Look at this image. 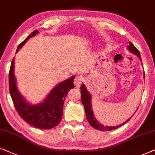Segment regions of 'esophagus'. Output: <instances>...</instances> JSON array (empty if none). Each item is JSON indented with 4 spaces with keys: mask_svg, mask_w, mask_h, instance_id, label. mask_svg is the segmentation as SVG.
Masks as SVG:
<instances>
[{
    "mask_svg": "<svg viewBox=\"0 0 155 155\" xmlns=\"http://www.w3.org/2000/svg\"><path fill=\"white\" fill-rule=\"evenodd\" d=\"M83 82V77L81 76H76L74 79V85L76 88H79L81 84Z\"/></svg>",
    "mask_w": 155,
    "mask_h": 155,
    "instance_id": "1",
    "label": "esophagus"
}]
</instances>
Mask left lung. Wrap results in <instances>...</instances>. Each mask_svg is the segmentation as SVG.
Here are the masks:
<instances>
[{"mask_svg": "<svg viewBox=\"0 0 155 155\" xmlns=\"http://www.w3.org/2000/svg\"><path fill=\"white\" fill-rule=\"evenodd\" d=\"M128 49L131 52L133 53V54L137 55L139 58L141 59V56H140V53L139 51V50L134 46V44L132 43H130L129 46H127ZM142 60V59H141ZM81 102L83 104L84 108H85V111H86V115H87V120L89 121V123L91 124V127H93L94 128L96 129V130H101V131H111L113 130H115V129L119 128V127L122 126L124 124H126L127 121H129L130 120V118L128 120H127L124 123L121 124L119 126H116V127H107V126H103L102 124H101L98 121L96 118L94 116V113L92 111V108H91V94L88 92V91L86 89L85 86L84 84H82L81 86ZM133 117V116H132Z\"/></svg>", "mask_w": 155, "mask_h": 155, "instance_id": "1", "label": "left lung"}]
</instances>
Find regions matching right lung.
<instances>
[{"mask_svg": "<svg viewBox=\"0 0 155 155\" xmlns=\"http://www.w3.org/2000/svg\"><path fill=\"white\" fill-rule=\"evenodd\" d=\"M37 34V30L31 33L18 45L16 52L25 44L28 39L36 36ZM13 68L14 58L11 62L9 71V91L15 108L20 117L31 126L41 130H49L57 126L62 119L65 97L68 91L74 88V79L75 76H73L56 86L43 103L38 105H30L25 101L17 89Z\"/></svg>", "mask_w": 155, "mask_h": 155, "instance_id": "obj_1", "label": "right lung"}]
</instances>
